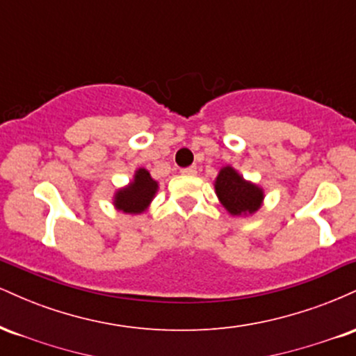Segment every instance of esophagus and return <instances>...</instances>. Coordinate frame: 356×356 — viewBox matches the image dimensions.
Here are the masks:
<instances>
[{"mask_svg":"<svg viewBox=\"0 0 356 356\" xmlns=\"http://www.w3.org/2000/svg\"><path fill=\"white\" fill-rule=\"evenodd\" d=\"M181 174L182 175H195V174H197V167H194V165L186 167V169L181 170Z\"/></svg>","mask_w":356,"mask_h":356,"instance_id":"esophagus-1","label":"esophagus"}]
</instances>
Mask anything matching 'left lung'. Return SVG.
<instances>
[{
  "label": "left lung",
  "instance_id": "obj_1",
  "mask_svg": "<svg viewBox=\"0 0 356 356\" xmlns=\"http://www.w3.org/2000/svg\"><path fill=\"white\" fill-rule=\"evenodd\" d=\"M214 191L222 207L234 218H246L261 209L264 189L248 181L232 165L220 167L214 181Z\"/></svg>",
  "mask_w": 356,
  "mask_h": 356
}]
</instances>
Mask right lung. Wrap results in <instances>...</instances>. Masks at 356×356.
I'll use <instances>...</instances> for the list:
<instances>
[{"instance_id": "obj_1", "label": "right lung", "mask_w": 356, "mask_h": 356, "mask_svg": "<svg viewBox=\"0 0 356 356\" xmlns=\"http://www.w3.org/2000/svg\"><path fill=\"white\" fill-rule=\"evenodd\" d=\"M157 191L159 182L145 167H138L132 175V181L115 191L112 204L117 211L124 214H142L150 207Z\"/></svg>"}]
</instances>
